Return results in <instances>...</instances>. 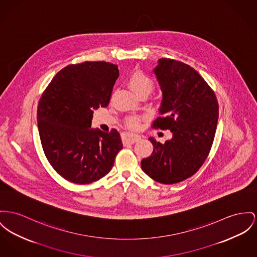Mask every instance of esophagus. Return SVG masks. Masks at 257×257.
Instances as JSON below:
<instances>
[{"mask_svg":"<svg viewBox=\"0 0 257 257\" xmlns=\"http://www.w3.org/2000/svg\"><path fill=\"white\" fill-rule=\"evenodd\" d=\"M121 138L123 143H130L133 144L135 142H137V140H139L140 137L137 135H134V134H130V133H123L121 135Z\"/></svg>","mask_w":257,"mask_h":257,"instance_id":"esophagus-1","label":"esophagus"}]
</instances>
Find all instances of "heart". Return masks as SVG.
<instances>
[{
	"label": "heart",
	"mask_w": 257,
	"mask_h": 257,
	"mask_svg": "<svg viewBox=\"0 0 257 257\" xmlns=\"http://www.w3.org/2000/svg\"><path fill=\"white\" fill-rule=\"evenodd\" d=\"M128 86L138 96L149 94L154 88V81L151 77L142 71H136L128 79ZM141 118L137 116H128L125 119V124L132 130H136L140 124Z\"/></svg>",
	"instance_id": "1"
}]
</instances>
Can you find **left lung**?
Returning a JSON list of instances; mask_svg holds the SVG:
<instances>
[{
    "instance_id": "8db88e82",
    "label": "left lung",
    "mask_w": 257,
    "mask_h": 257,
    "mask_svg": "<svg viewBox=\"0 0 257 257\" xmlns=\"http://www.w3.org/2000/svg\"><path fill=\"white\" fill-rule=\"evenodd\" d=\"M155 74L163 91L156 130H170L165 144L153 137V152L141 161L143 171L163 184H174L194 175L210 152L218 121V101L202 76L188 64L161 58Z\"/></svg>"
}]
</instances>
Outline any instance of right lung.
Masks as SVG:
<instances>
[{"mask_svg": "<svg viewBox=\"0 0 257 257\" xmlns=\"http://www.w3.org/2000/svg\"><path fill=\"white\" fill-rule=\"evenodd\" d=\"M118 66L85 61L61 69L44 90L37 109L44 153L53 170L76 184L99 180L122 148L116 128H90L94 109L107 107Z\"/></svg>", "mask_w": 257, "mask_h": 257, "instance_id": "right-lung-1", "label": "right lung"}]
</instances>
